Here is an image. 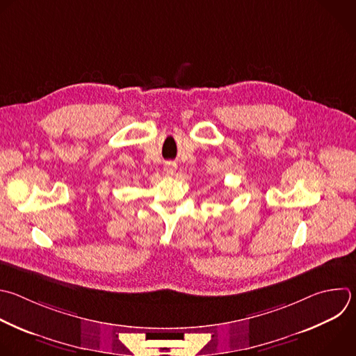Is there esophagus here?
Listing matches in <instances>:
<instances>
[{
	"instance_id": "esophagus-1",
	"label": "esophagus",
	"mask_w": 356,
	"mask_h": 356,
	"mask_svg": "<svg viewBox=\"0 0 356 356\" xmlns=\"http://www.w3.org/2000/svg\"><path fill=\"white\" fill-rule=\"evenodd\" d=\"M165 172H166L168 175H173V173L176 172V163H173V162H166V165H165Z\"/></svg>"
}]
</instances>
